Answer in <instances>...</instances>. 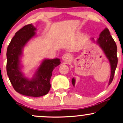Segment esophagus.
<instances>
[{"instance_id": "1", "label": "esophagus", "mask_w": 123, "mask_h": 123, "mask_svg": "<svg viewBox=\"0 0 123 123\" xmlns=\"http://www.w3.org/2000/svg\"><path fill=\"white\" fill-rule=\"evenodd\" d=\"M62 59L63 61H68L70 60V55L68 54H63L62 57Z\"/></svg>"}]
</instances>
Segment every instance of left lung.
Here are the masks:
<instances>
[{
    "mask_svg": "<svg viewBox=\"0 0 123 123\" xmlns=\"http://www.w3.org/2000/svg\"><path fill=\"white\" fill-rule=\"evenodd\" d=\"M92 39L94 42H95L94 41V38H92ZM96 42L100 46L101 49L104 51V54H105L106 58L109 60V63H110L111 72V76L108 82V85H109L111 84L113 79L115 70H116L118 60L117 57L116 44L111 35L109 30L107 28H105L101 32L100 37ZM75 81H76L75 79L73 78L72 82L74 86L75 85Z\"/></svg>",
    "mask_w": 123,
    "mask_h": 123,
    "instance_id": "8db88e82",
    "label": "left lung"
}]
</instances>
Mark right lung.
I'll return each mask as SVG.
<instances>
[{
    "label": "right lung",
    "instance_id": "add662e5",
    "mask_svg": "<svg viewBox=\"0 0 123 123\" xmlns=\"http://www.w3.org/2000/svg\"><path fill=\"white\" fill-rule=\"evenodd\" d=\"M36 28L32 24L25 26L15 33L7 50V73L13 88L19 93L30 97L47 94L51 85L53 70L61 63L59 58L45 59L30 80L21 72L20 57L27 43L35 35Z\"/></svg>",
    "mask_w": 123,
    "mask_h": 123
}]
</instances>
